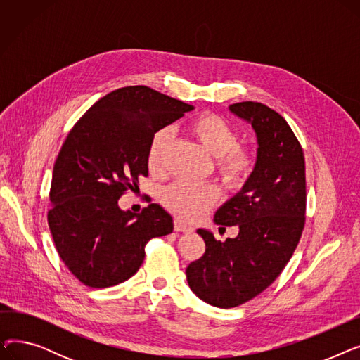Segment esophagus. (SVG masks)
I'll return each instance as SVG.
<instances>
[{"label":"esophagus","mask_w":360,"mask_h":360,"mask_svg":"<svg viewBox=\"0 0 360 360\" xmlns=\"http://www.w3.org/2000/svg\"><path fill=\"white\" fill-rule=\"evenodd\" d=\"M174 229L176 231V232H184V233H188V232H193L194 229L191 228V226H188V224H185L184 221H181V220H175L174 221Z\"/></svg>","instance_id":"34e87169"}]
</instances>
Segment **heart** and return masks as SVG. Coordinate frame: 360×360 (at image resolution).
<instances>
[{
  "instance_id": "b5f03b06",
  "label": "heart",
  "mask_w": 360,
  "mask_h": 360,
  "mask_svg": "<svg viewBox=\"0 0 360 360\" xmlns=\"http://www.w3.org/2000/svg\"><path fill=\"white\" fill-rule=\"evenodd\" d=\"M188 131L216 158L214 170L228 190L239 191L248 184L255 170V153L251 147L238 143V131L228 121L216 113H202L188 125ZM169 144L170 131L167 128H160L151 136L146 153L151 174L162 170ZM217 198L219 188L213 184L175 182L162 193V202L166 209L186 221H193L209 212Z\"/></svg>"
}]
</instances>
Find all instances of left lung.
I'll list each match as a JSON object with an SVG mask.
<instances>
[{
  "label": "left lung",
  "instance_id": "left-lung-1",
  "mask_svg": "<svg viewBox=\"0 0 360 360\" xmlns=\"http://www.w3.org/2000/svg\"><path fill=\"white\" fill-rule=\"evenodd\" d=\"M257 132L255 170L242 191L221 205L214 221L238 226L224 242L198 229L204 255L186 267L191 290L207 304L235 308L266 290L292 258L307 213L304 150L280 113L259 102L229 106Z\"/></svg>",
  "mask_w": 360,
  "mask_h": 360
}]
</instances>
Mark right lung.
Returning <instances> with one entry per match:
<instances>
[{"instance_id":"obj_1","label":"right lung","mask_w":360,"mask_h":360,"mask_svg":"<svg viewBox=\"0 0 360 360\" xmlns=\"http://www.w3.org/2000/svg\"><path fill=\"white\" fill-rule=\"evenodd\" d=\"M194 106L150 89L108 93L74 124L53 165L49 231L63 262L83 285L103 289L134 276L151 238L174 231L159 204L136 214L118 200L148 175L147 146L155 132Z\"/></svg>"}]
</instances>
